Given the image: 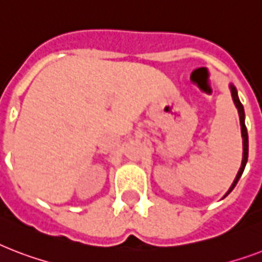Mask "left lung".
Masks as SVG:
<instances>
[{
    "mask_svg": "<svg viewBox=\"0 0 262 262\" xmlns=\"http://www.w3.org/2000/svg\"><path fill=\"white\" fill-rule=\"evenodd\" d=\"M230 91H231V96H232V100H234V104H235V107L238 108V114H239L241 133H242V143H244V155H242V163H241L239 171H238L235 179H234V182H232V185L227 190V193L224 194V197H227V195L231 193L232 189L235 187L236 183H238V181H239V178H241V175H242V172H244V170H245V166H246V163H248V156H249V136H248V129H246V125H245L244 106H242V103H241L239 98H238V91H236V88L234 87L232 84H230Z\"/></svg>",
    "mask_w": 262,
    "mask_h": 262,
    "instance_id": "1",
    "label": "left lung"
}]
</instances>
